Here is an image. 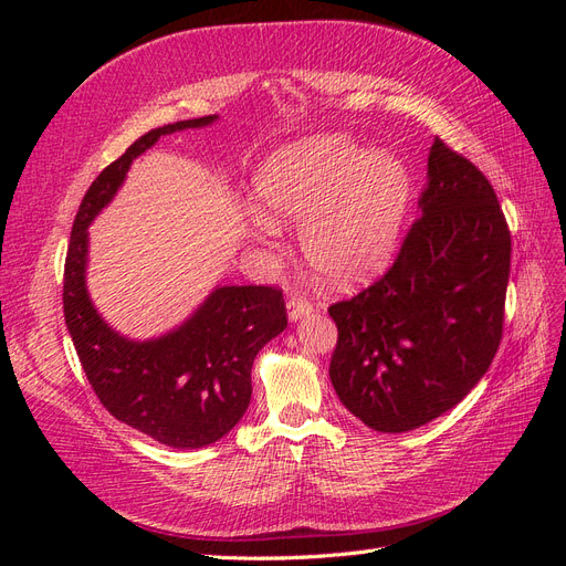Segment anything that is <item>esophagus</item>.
I'll return each mask as SVG.
<instances>
[{
	"label": "esophagus",
	"mask_w": 566,
	"mask_h": 566,
	"mask_svg": "<svg viewBox=\"0 0 566 566\" xmlns=\"http://www.w3.org/2000/svg\"><path fill=\"white\" fill-rule=\"evenodd\" d=\"M310 314H312V304H310V300L297 297V295L287 300V318H290V323H297L300 318L310 316Z\"/></svg>",
	"instance_id": "1"
}]
</instances>
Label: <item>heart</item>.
I'll list each match as a JSON object with an SVG mask.
<instances>
[{"instance_id": "1", "label": "heart", "mask_w": 566, "mask_h": 566, "mask_svg": "<svg viewBox=\"0 0 566 566\" xmlns=\"http://www.w3.org/2000/svg\"><path fill=\"white\" fill-rule=\"evenodd\" d=\"M254 231L302 221L300 245L318 276L356 285L387 266L413 205V175L389 150L347 134H316L271 153L254 181Z\"/></svg>"}]
</instances>
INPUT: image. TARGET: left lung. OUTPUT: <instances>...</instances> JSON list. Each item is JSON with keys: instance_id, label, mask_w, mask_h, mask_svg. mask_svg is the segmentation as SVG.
Wrapping results in <instances>:
<instances>
[{"instance_id": "obj_1", "label": "left lung", "mask_w": 566, "mask_h": 566, "mask_svg": "<svg viewBox=\"0 0 566 566\" xmlns=\"http://www.w3.org/2000/svg\"><path fill=\"white\" fill-rule=\"evenodd\" d=\"M418 208L385 276L328 310L331 382L375 432L447 413L484 378L503 337L510 231L493 186L434 139Z\"/></svg>"}]
</instances>
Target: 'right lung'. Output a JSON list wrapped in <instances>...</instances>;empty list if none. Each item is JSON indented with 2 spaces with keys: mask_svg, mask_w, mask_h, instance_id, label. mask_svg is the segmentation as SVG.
<instances>
[{
  "mask_svg": "<svg viewBox=\"0 0 566 566\" xmlns=\"http://www.w3.org/2000/svg\"><path fill=\"white\" fill-rule=\"evenodd\" d=\"M212 123L217 115H205L139 136L84 193L65 256V325L98 401L119 422L172 449L210 447L243 418L254 356L287 325L283 293L269 285H217L169 333L125 337L101 318L90 297V224L125 184L132 163L160 136Z\"/></svg>",
  "mask_w": 566,
  "mask_h": 566,
  "instance_id": "1",
  "label": "right lung"
}]
</instances>
